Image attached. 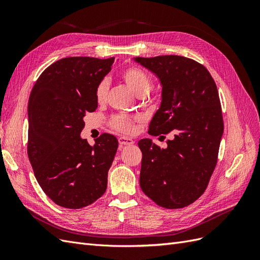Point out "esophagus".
I'll return each instance as SVG.
<instances>
[{"label":"esophagus","instance_id":"obj_1","mask_svg":"<svg viewBox=\"0 0 260 260\" xmlns=\"http://www.w3.org/2000/svg\"><path fill=\"white\" fill-rule=\"evenodd\" d=\"M118 142H119V145L122 147V146H125V145H132L135 144V141H133L132 139L130 138H127V137H120L119 139H118Z\"/></svg>","mask_w":260,"mask_h":260}]
</instances>
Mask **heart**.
Instances as JSON below:
<instances>
[{
	"label": "heart",
	"mask_w": 260,
	"mask_h": 260,
	"mask_svg": "<svg viewBox=\"0 0 260 260\" xmlns=\"http://www.w3.org/2000/svg\"><path fill=\"white\" fill-rule=\"evenodd\" d=\"M121 79L125 85L136 94L137 96H144L152 88V79L149 76L139 67H129L121 73ZM108 91V81L103 79L100 81L95 89V100L99 104L104 103ZM139 117L130 115H117L112 118L111 123L113 128L123 132L130 133L135 129V123Z\"/></svg>",
	"instance_id": "1"
}]
</instances>
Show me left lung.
<instances>
[{"label": "left lung", "mask_w": 260, "mask_h": 260, "mask_svg": "<svg viewBox=\"0 0 260 260\" xmlns=\"http://www.w3.org/2000/svg\"><path fill=\"white\" fill-rule=\"evenodd\" d=\"M159 79L160 106L148 133L174 139L160 148L151 139L139 141L142 151L140 186L157 205L182 208L206 190L217 164L223 120L216 83L200 62L179 55L135 57Z\"/></svg>", "instance_id": "left-lung-1"}]
</instances>
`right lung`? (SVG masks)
Returning <instances> with one entry per match:
<instances>
[{"mask_svg": "<svg viewBox=\"0 0 260 260\" xmlns=\"http://www.w3.org/2000/svg\"><path fill=\"white\" fill-rule=\"evenodd\" d=\"M115 58L66 57L39 77L28 103V157L38 183L58 206L78 209L106 191L118 148L103 133L91 146L80 133L86 113L98 108L95 89Z\"/></svg>", "mask_w": 260, "mask_h": 260, "instance_id": "add662e5", "label": "right lung"}]
</instances>
